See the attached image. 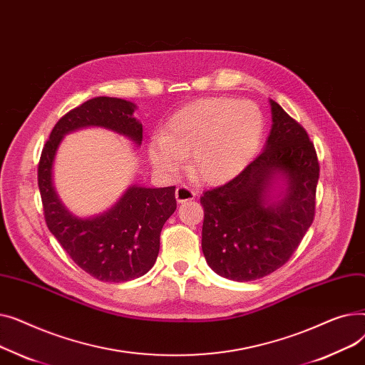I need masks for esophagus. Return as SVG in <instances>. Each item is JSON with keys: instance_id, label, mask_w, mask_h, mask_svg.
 <instances>
[{"instance_id": "esophagus-1", "label": "esophagus", "mask_w": 365, "mask_h": 365, "mask_svg": "<svg viewBox=\"0 0 365 365\" xmlns=\"http://www.w3.org/2000/svg\"><path fill=\"white\" fill-rule=\"evenodd\" d=\"M195 192L192 189H189L187 186L185 185H180L178 189H176V201L180 204V202H186V201H190L195 198Z\"/></svg>"}]
</instances>
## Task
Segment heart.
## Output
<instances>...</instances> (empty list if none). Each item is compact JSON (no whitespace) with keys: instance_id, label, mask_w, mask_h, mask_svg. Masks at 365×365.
I'll use <instances>...</instances> for the list:
<instances>
[{"instance_id":"b5f03b06","label":"heart","mask_w":365,"mask_h":365,"mask_svg":"<svg viewBox=\"0 0 365 365\" xmlns=\"http://www.w3.org/2000/svg\"><path fill=\"white\" fill-rule=\"evenodd\" d=\"M263 125V115L253 102L200 99L171 115L163 136L149 142V160L163 175L176 176L189 157L195 179L220 185L240 175L252 161Z\"/></svg>"}]
</instances>
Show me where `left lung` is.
I'll return each mask as SVG.
<instances>
[{"mask_svg":"<svg viewBox=\"0 0 365 365\" xmlns=\"http://www.w3.org/2000/svg\"><path fill=\"white\" fill-rule=\"evenodd\" d=\"M264 149L237 178L205 190L202 253L212 269L244 282L279 269L314 222L319 164L306 130L275 101ZM284 185L273 194L274 183Z\"/></svg>","mask_w":365,"mask_h":365,"instance_id":"obj_1","label":"left lung"}]
</instances>
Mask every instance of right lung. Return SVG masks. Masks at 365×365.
<instances>
[{
  "label": "right lung",
  "instance_id": "obj_1",
  "mask_svg": "<svg viewBox=\"0 0 365 365\" xmlns=\"http://www.w3.org/2000/svg\"><path fill=\"white\" fill-rule=\"evenodd\" d=\"M136 105L117 98H94L56 123L38 164L44 217L50 232L83 271L105 282H124L145 275L160 252V234L178 207L175 186H130L108 212L94 217L72 215L53 186V163L65 134L102 127L140 146L142 124L133 117Z\"/></svg>",
  "mask_w": 365,
  "mask_h": 365
}]
</instances>
